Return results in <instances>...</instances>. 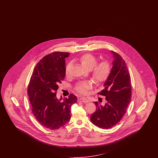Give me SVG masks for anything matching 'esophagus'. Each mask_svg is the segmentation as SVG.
Listing matches in <instances>:
<instances>
[{
    "label": "esophagus",
    "instance_id": "obj_1",
    "mask_svg": "<svg viewBox=\"0 0 158 158\" xmlns=\"http://www.w3.org/2000/svg\"><path fill=\"white\" fill-rule=\"evenodd\" d=\"M78 102H89V100L88 99H87L86 98H79L78 100H77Z\"/></svg>",
    "mask_w": 158,
    "mask_h": 158
}]
</instances>
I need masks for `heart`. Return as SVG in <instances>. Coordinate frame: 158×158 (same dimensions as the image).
Segmentation results:
<instances>
[{
  "instance_id": "obj_1",
  "label": "heart",
  "mask_w": 158,
  "mask_h": 158,
  "mask_svg": "<svg viewBox=\"0 0 158 158\" xmlns=\"http://www.w3.org/2000/svg\"><path fill=\"white\" fill-rule=\"evenodd\" d=\"M81 65L87 70H90L92 79L97 84L105 82L110 77L112 65L110 61L104 59L98 63L97 58L90 53H85L79 58ZM70 64H68L65 68L66 74H68ZM93 83L90 81H81L77 83L75 89L81 95H87L89 90L93 88Z\"/></svg>"
}]
</instances>
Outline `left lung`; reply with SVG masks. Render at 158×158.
I'll return each mask as SVG.
<instances>
[{
    "label": "left lung",
    "instance_id": "left-lung-1",
    "mask_svg": "<svg viewBox=\"0 0 158 158\" xmlns=\"http://www.w3.org/2000/svg\"><path fill=\"white\" fill-rule=\"evenodd\" d=\"M115 60L110 75L105 81V89L98 93L105 96L106 104L94 102L96 110L91 115V122L96 126L108 129L118 124L126 112L131 98L130 73L126 62L119 54L112 51Z\"/></svg>",
    "mask_w": 158,
    "mask_h": 158
}]
</instances>
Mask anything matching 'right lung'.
<instances>
[{
  "mask_svg": "<svg viewBox=\"0 0 158 158\" xmlns=\"http://www.w3.org/2000/svg\"><path fill=\"white\" fill-rule=\"evenodd\" d=\"M70 53L55 52L42 58L36 64L31 77L28 94L32 112L43 127L56 130L71 118V108L77 102V96L57 99L58 85L65 75V58Z\"/></svg>",
  "mask_w": 158,
  "mask_h": 158,
  "instance_id": "add662e5",
  "label": "right lung"
}]
</instances>
